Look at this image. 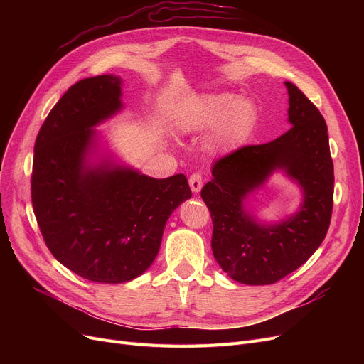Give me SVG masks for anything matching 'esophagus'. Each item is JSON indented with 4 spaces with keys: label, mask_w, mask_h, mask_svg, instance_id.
Wrapping results in <instances>:
<instances>
[{
    "label": "esophagus",
    "mask_w": 364,
    "mask_h": 364,
    "mask_svg": "<svg viewBox=\"0 0 364 364\" xmlns=\"http://www.w3.org/2000/svg\"><path fill=\"white\" fill-rule=\"evenodd\" d=\"M188 184H190V188H192L193 193H199L200 188L203 186V181H202V176L198 174V172H195V174L190 176L188 178Z\"/></svg>",
    "instance_id": "obj_1"
}]
</instances>
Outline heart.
<instances>
[{
	"label": "heart",
	"mask_w": 364,
	"mask_h": 364,
	"mask_svg": "<svg viewBox=\"0 0 364 364\" xmlns=\"http://www.w3.org/2000/svg\"><path fill=\"white\" fill-rule=\"evenodd\" d=\"M258 106L252 99L232 92L205 94L196 97L181 114L177 125L183 134L211 131L209 149L228 151L251 136L258 121Z\"/></svg>",
	"instance_id": "b5f03b06"
}]
</instances>
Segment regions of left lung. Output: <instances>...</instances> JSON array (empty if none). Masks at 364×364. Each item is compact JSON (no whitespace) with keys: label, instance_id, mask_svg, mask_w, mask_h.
I'll return each mask as SVG.
<instances>
[{"label":"left lung","instance_id":"1","mask_svg":"<svg viewBox=\"0 0 364 364\" xmlns=\"http://www.w3.org/2000/svg\"><path fill=\"white\" fill-rule=\"evenodd\" d=\"M291 129L272 143L245 146L215 162L200 196L211 213L213 252L218 265L243 284H272L295 272L321 245L333 206V164L328 127L318 109L292 82ZM276 171L301 190L297 211L262 220L250 198Z\"/></svg>","mask_w":364,"mask_h":364}]
</instances>
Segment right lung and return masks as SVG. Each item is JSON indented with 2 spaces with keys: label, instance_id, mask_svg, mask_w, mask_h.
<instances>
[{
  "label": "right lung",
  "instance_id": "obj_1",
  "mask_svg": "<svg viewBox=\"0 0 364 364\" xmlns=\"http://www.w3.org/2000/svg\"><path fill=\"white\" fill-rule=\"evenodd\" d=\"M122 78L72 85L35 141L32 205L53 257L78 276L125 283L155 261L171 214L192 192L183 174L153 178L125 164L102 131L122 112Z\"/></svg>",
  "mask_w": 364,
  "mask_h": 364
}]
</instances>
